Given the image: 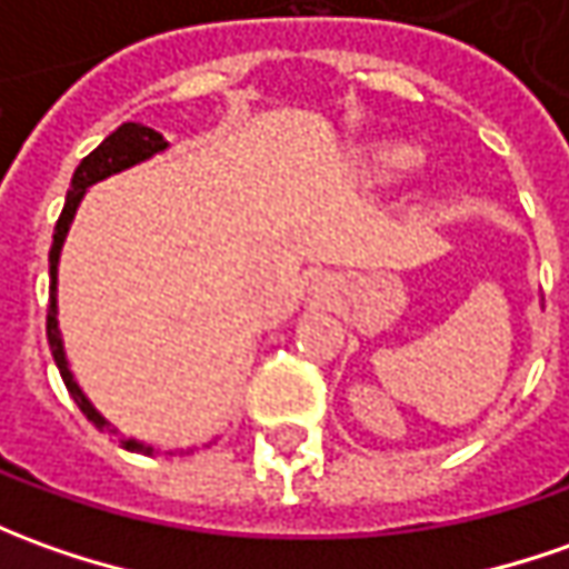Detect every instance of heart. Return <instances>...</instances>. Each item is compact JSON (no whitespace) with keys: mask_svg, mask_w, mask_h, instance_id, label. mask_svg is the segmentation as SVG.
<instances>
[{"mask_svg":"<svg viewBox=\"0 0 569 569\" xmlns=\"http://www.w3.org/2000/svg\"><path fill=\"white\" fill-rule=\"evenodd\" d=\"M417 164V152L408 146H382L373 152V173L382 180L401 177L405 171H411Z\"/></svg>","mask_w":569,"mask_h":569,"instance_id":"heart-1","label":"heart"}]
</instances>
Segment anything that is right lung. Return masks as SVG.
<instances>
[{
    "instance_id": "add662e5",
    "label": "right lung",
    "mask_w": 569,
    "mask_h": 569,
    "mask_svg": "<svg viewBox=\"0 0 569 569\" xmlns=\"http://www.w3.org/2000/svg\"><path fill=\"white\" fill-rule=\"evenodd\" d=\"M168 142L161 133H154L152 127H142V123H121L111 137H106L96 149H92L80 164H77V171L71 177V189H68V199H64V208H61V218L56 223V233H52V249H49V277H52V283H49V315H46V336H49V349H52V358H56L58 373H61V380L68 386V392L77 401V408L83 411V415L90 417L96 427H106V417L99 415L96 408L90 405V398L80 392V386L73 382L71 370H68V361H64V349H61V333H58V311H56V280H58V254H61V242H64V236H68V227H71L73 211H77V204L83 199V192L92 183H99V180H106L111 173L123 171V168H133L139 161H146V158H152L154 152H161ZM123 448H130V451H152V448H146L137 439H127Z\"/></svg>"
}]
</instances>
